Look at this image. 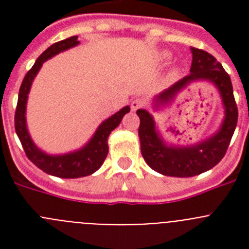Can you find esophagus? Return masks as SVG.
I'll return each instance as SVG.
<instances>
[{
	"mask_svg": "<svg viewBox=\"0 0 249 249\" xmlns=\"http://www.w3.org/2000/svg\"><path fill=\"white\" fill-rule=\"evenodd\" d=\"M144 105H146V102L142 98H136V100H133L131 102V108L132 111H137V109L142 108Z\"/></svg>",
	"mask_w": 249,
	"mask_h": 249,
	"instance_id": "1",
	"label": "esophagus"
}]
</instances>
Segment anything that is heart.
<instances>
[{"mask_svg": "<svg viewBox=\"0 0 249 249\" xmlns=\"http://www.w3.org/2000/svg\"><path fill=\"white\" fill-rule=\"evenodd\" d=\"M162 58L168 59L169 58V53H168V52H163V53H162Z\"/></svg>", "mask_w": 249, "mask_h": 249, "instance_id": "b5f03b06", "label": "heart"}]
</instances>
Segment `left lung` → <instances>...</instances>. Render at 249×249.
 Wrapping results in <instances>:
<instances>
[{
    "instance_id": "obj_1",
    "label": "left lung",
    "mask_w": 249,
    "mask_h": 249,
    "mask_svg": "<svg viewBox=\"0 0 249 249\" xmlns=\"http://www.w3.org/2000/svg\"><path fill=\"white\" fill-rule=\"evenodd\" d=\"M191 73L176 82L153 100V108L168 106L182 89L197 81H207L218 89L224 109V117L218 131L198 143L190 146L167 143L160 136L153 116L146 109H138L141 152L146 163L156 172L171 177H193L213 168L227 152L238 121V109L233 96L228 73L221 63L208 52L191 47Z\"/></svg>"
}]
</instances>
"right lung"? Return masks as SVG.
<instances>
[{"label": "right lung", "instance_id": "obj_1", "mask_svg": "<svg viewBox=\"0 0 249 249\" xmlns=\"http://www.w3.org/2000/svg\"><path fill=\"white\" fill-rule=\"evenodd\" d=\"M78 43H80L78 37L72 36L50 46L36 59L35 65L22 81L16 113H15V129L28 160L47 175L59 178H80L96 172L102 166L106 157L108 155V143H107L108 136L120 124L123 116L129 112V106H126L112 114L111 117L101 123L91 140L85 146L73 152H68L63 155H48L35 144L27 129V122H26V106H27L28 93H30L32 82L42 67L43 62L58 54L59 52L74 47Z\"/></svg>", "mask_w": 249, "mask_h": 249}]
</instances>
